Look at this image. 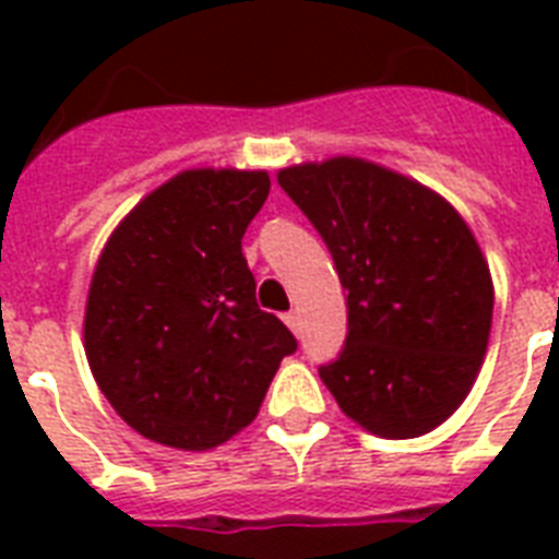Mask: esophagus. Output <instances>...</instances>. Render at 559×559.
I'll return each mask as SVG.
<instances>
[{
  "label": "esophagus",
  "mask_w": 559,
  "mask_h": 559,
  "mask_svg": "<svg viewBox=\"0 0 559 559\" xmlns=\"http://www.w3.org/2000/svg\"><path fill=\"white\" fill-rule=\"evenodd\" d=\"M284 322H287V328H289V331H293V333L301 331V316H298L296 310H289V313L284 316Z\"/></svg>",
  "instance_id": "1"
}]
</instances>
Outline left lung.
I'll return each mask as SVG.
<instances>
[{
    "instance_id": "8db88e82",
    "label": "left lung",
    "mask_w": 559,
    "mask_h": 559,
    "mask_svg": "<svg viewBox=\"0 0 559 559\" xmlns=\"http://www.w3.org/2000/svg\"><path fill=\"white\" fill-rule=\"evenodd\" d=\"M278 186L305 211L348 293L340 357L319 366L340 408L382 438H417L459 408L493 319V281L459 211L362 159L296 165Z\"/></svg>"
}]
</instances>
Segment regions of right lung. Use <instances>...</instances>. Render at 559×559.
Returning a JSON list of instances; mask_svg holds the SVG:
<instances>
[{
    "instance_id": "obj_1",
    "label": "right lung",
    "mask_w": 559,
    "mask_h": 559,
    "mask_svg": "<svg viewBox=\"0 0 559 559\" xmlns=\"http://www.w3.org/2000/svg\"><path fill=\"white\" fill-rule=\"evenodd\" d=\"M270 197L263 170H186L144 197L100 252L86 357L135 432L211 450L249 426L298 342L254 298L240 240Z\"/></svg>"
}]
</instances>
